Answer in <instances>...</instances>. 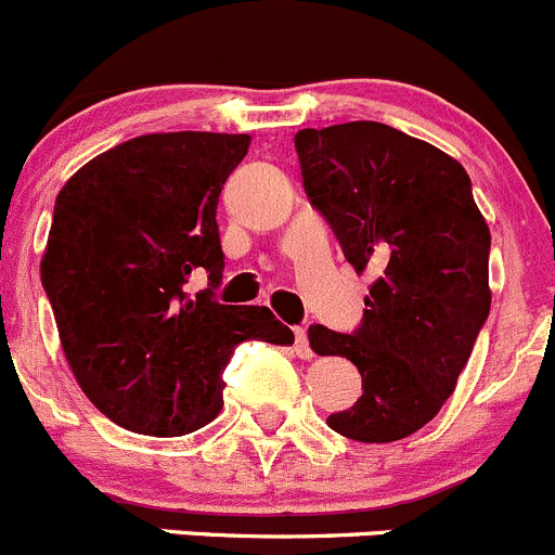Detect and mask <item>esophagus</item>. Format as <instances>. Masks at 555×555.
Here are the masks:
<instances>
[{
  "label": "esophagus",
  "mask_w": 555,
  "mask_h": 555,
  "mask_svg": "<svg viewBox=\"0 0 555 555\" xmlns=\"http://www.w3.org/2000/svg\"><path fill=\"white\" fill-rule=\"evenodd\" d=\"M294 350L299 359H312V348H310V339H307V332L301 326L294 328Z\"/></svg>",
  "instance_id": "esophagus-1"
}]
</instances>
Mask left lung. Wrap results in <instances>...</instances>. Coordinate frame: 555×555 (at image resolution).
<instances>
[{
	"instance_id": "8db88e82",
	"label": "left lung",
	"mask_w": 555,
	"mask_h": 555,
	"mask_svg": "<svg viewBox=\"0 0 555 555\" xmlns=\"http://www.w3.org/2000/svg\"><path fill=\"white\" fill-rule=\"evenodd\" d=\"M294 145L345 259L377 275L356 332H307L318 356L361 372L359 402L326 424L359 442L402 440L440 413L491 310L486 218L462 164L393 126L301 129Z\"/></svg>"
}]
</instances>
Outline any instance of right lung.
<instances>
[{
    "mask_svg": "<svg viewBox=\"0 0 555 555\" xmlns=\"http://www.w3.org/2000/svg\"><path fill=\"white\" fill-rule=\"evenodd\" d=\"M248 134H142L91 158L56 196L42 288L93 408L137 435L180 437L223 408L245 339L291 345L270 307L221 305L218 196ZM211 283L188 294L191 274Z\"/></svg>",
    "mask_w": 555,
    "mask_h": 555,
    "instance_id": "right-lung-1",
    "label": "right lung"
}]
</instances>
